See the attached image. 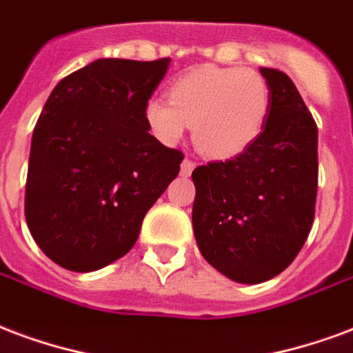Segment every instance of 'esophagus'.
Here are the masks:
<instances>
[{
    "label": "esophagus",
    "mask_w": 353,
    "mask_h": 353,
    "mask_svg": "<svg viewBox=\"0 0 353 353\" xmlns=\"http://www.w3.org/2000/svg\"><path fill=\"white\" fill-rule=\"evenodd\" d=\"M193 169H195V161L186 158V160L182 161V165H180V173L184 174V176H190L193 173Z\"/></svg>",
    "instance_id": "34e87169"
}]
</instances>
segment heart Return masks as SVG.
Instances as JSON below:
<instances>
[{
	"mask_svg": "<svg viewBox=\"0 0 353 353\" xmlns=\"http://www.w3.org/2000/svg\"><path fill=\"white\" fill-rule=\"evenodd\" d=\"M270 87L251 68L205 65L174 79L169 100L150 98L145 123L161 143H176L192 126L193 145L214 160L245 152L264 130Z\"/></svg>",
	"mask_w": 353,
	"mask_h": 353,
	"instance_id": "obj_1",
	"label": "heart"
}]
</instances>
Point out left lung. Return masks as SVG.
I'll return each instance as SVG.
<instances>
[{
  "mask_svg": "<svg viewBox=\"0 0 353 353\" xmlns=\"http://www.w3.org/2000/svg\"><path fill=\"white\" fill-rule=\"evenodd\" d=\"M270 87L264 130L236 158L192 173L193 232L217 272L256 285L279 275L303 248L318 190V128L287 74L262 66Z\"/></svg>",
  "mask_w": 353,
  "mask_h": 353,
  "instance_id": "left-lung-1",
  "label": "left lung"
}]
</instances>
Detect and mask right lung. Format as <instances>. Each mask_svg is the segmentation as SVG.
<instances>
[{
  "instance_id": "obj_1",
  "label": "right lung",
  "mask_w": 353,
  "mask_h": 353,
  "mask_svg": "<svg viewBox=\"0 0 353 353\" xmlns=\"http://www.w3.org/2000/svg\"><path fill=\"white\" fill-rule=\"evenodd\" d=\"M169 57L98 59L55 85L33 130L26 221L61 268L94 272L134 248L184 152L148 134L145 104Z\"/></svg>"
}]
</instances>
